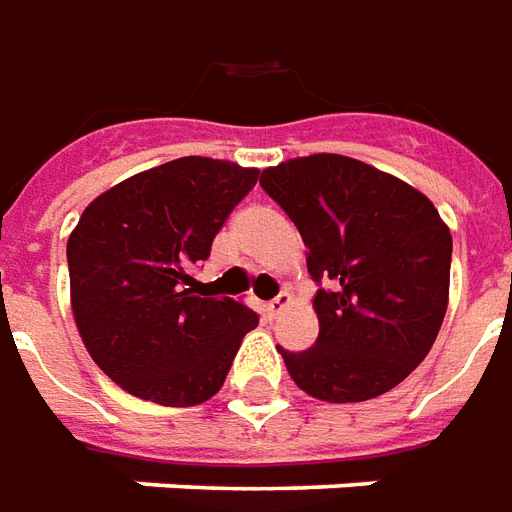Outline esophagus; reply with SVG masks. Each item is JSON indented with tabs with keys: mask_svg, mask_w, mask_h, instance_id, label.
<instances>
[{
	"mask_svg": "<svg viewBox=\"0 0 512 512\" xmlns=\"http://www.w3.org/2000/svg\"><path fill=\"white\" fill-rule=\"evenodd\" d=\"M290 303V292H278L276 298L273 301H267L264 303V312H267V317H276L284 306Z\"/></svg>",
	"mask_w": 512,
	"mask_h": 512,
	"instance_id": "34e87169",
	"label": "esophagus"
}]
</instances>
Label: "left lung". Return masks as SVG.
<instances>
[{
  "mask_svg": "<svg viewBox=\"0 0 512 512\" xmlns=\"http://www.w3.org/2000/svg\"><path fill=\"white\" fill-rule=\"evenodd\" d=\"M317 284L312 348L278 345L292 382L331 404L368 401L418 368L449 306L451 234L432 200L357 158L317 153L264 169Z\"/></svg>",
  "mask_w": 512,
  "mask_h": 512,
  "instance_id": "left-lung-1",
  "label": "left lung"
}]
</instances>
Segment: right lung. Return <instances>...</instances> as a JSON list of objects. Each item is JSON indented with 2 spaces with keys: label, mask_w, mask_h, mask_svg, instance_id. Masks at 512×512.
Masks as SVG:
<instances>
[{
  "label": "right lung",
  "mask_w": 512,
  "mask_h": 512,
  "mask_svg": "<svg viewBox=\"0 0 512 512\" xmlns=\"http://www.w3.org/2000/svg\"><path fill=\"white\" fill-rule=\"evenodd\" d=\"M256 181L259 169L186 155L116 183L83 211L66 245L74 323L122 390L195 407L222 387L259 315L200 295L192 270Z\"/></svg>",
  "instance_id": "add662e5"
}]
</instances>
